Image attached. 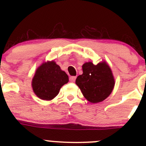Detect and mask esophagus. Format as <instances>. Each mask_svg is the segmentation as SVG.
<instances>
[{
    "mask_svg": "<svg viewBox=\"0 0 146 146\" xmlns=\"http://www.w3.org/2000/svg\"><path fill=\"white\" fill-rule=\"evenodd\" d=\"M76 76H71V77H70L69 80H70V82H74L75 80H76Z\"/></svg>",
    "mask_w": 146,
    "mask_h": 146,
    "instance_id": "1",
    "label": "esophagus"
}]
</instances>
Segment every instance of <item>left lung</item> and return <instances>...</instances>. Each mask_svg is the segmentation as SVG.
<instances>
[{
  "instance_id": "left-lung-1",
  "label": "left lung",
  "mask_w": 146,
  "mask_h": 146,
  "mask_svg": "<svg viewBox=\"0 0 146 146\" xmlns=\"http://www.w3.org/2000/svg\"><path fill=\"white\" fill-rule=\"evenodd\" d=\"M82 74L77 77L76 83L85 99L91 103L104 101L110 96L115 80L110 66L105 61L97 65L86 62L82 66Z\"/></svg>"
}]
</instances>
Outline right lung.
Here are the masks:
<instances>
[{"label":"right lung","mask_w":146,"mask_h":146,"mask_svg":"<svg viewBox=\"0 0 146 146\" xmlns=\"http://www.w3.org/2000/svg\"><path fill=\"white\" fill-rule=\"evenodd\" d=\"M68 82V76L66 72L54 61H48L36 68L32 80V87L35 95L41 100H51Z\"/></svg>","instance_id":"add662e5"}]
</instances>
